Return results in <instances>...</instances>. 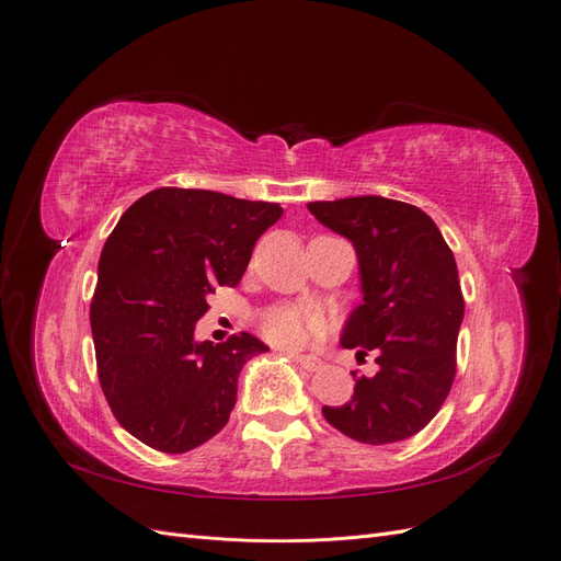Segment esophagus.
I'll list each match as a JSON object with an SVG mask.
<instances>
[{"label": "esophagus", "mask_w": 561, "mask_h": 561, "mask_svg": "<svg viewBox=\"0 0 561 561\" xmlns=\"http://www.w3.org/2000/svg\"><path fill=\"white\" fill-rule=\"evenodd\" d=\"M285 353L290 355L293 360H297L301 367H307V369H311V371L322 365V360L316 358V355H304V353H297V351H285Z\"/></svg>", "instance_id": "34e87169"}]
</instances>
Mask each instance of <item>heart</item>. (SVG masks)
Masks as SVG:
<instances>
[{"label":"heart","instance_id":"b5f03b06","mask_svg":"<svg viewBox=\"0 0 561 561\" xmlns=\"http://www.w3.org/2000/svg\"><path fill=\"white\" fill-rule=\"evenodd\" d=\"M260 332L274 346L301 348L320 334V320L297 307H278L260 318Z\"/></svg>","mask_w":561,"mask_h":561}]
</instances>
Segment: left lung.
<instances>
[{"label": "left lung", "instance_id": "8db88e82", "mask_svg": "<svg viewBox=\"0 0 561 561\" xmlns=\"http://www.w3.org/2000/svg\"><path fill=\"white\" fill-rule=\"evenodd\" d=\"M320 225L358 254L363 304L348 316L342 346L375 351V375L355 379L353 398L322 407L330 426L365 445H390L428 426L456 375L463 295L454 252L433 219L383 196L316 201Z\"/></svg>", "mask_w": 561, "mask_h": 561}]
</instances>
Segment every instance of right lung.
I'll return each mask as SVG.
<instances>
[{"instance_id": "right-lung-1", "label": "right lung", "mask_w": 561, "mask_h": 561, "mask_svg": "<svg viewBox=\"0 0 561 561\" xmlns=\"http://www.w3.org/2000/svg\"><path fill=\"white\" fill-rule=\"evenodd\" d=\"M278 203L161 186L118 219L98 262L91 332L116 421L151 449L184 454L227 426L257 336L196 342L215 285H239Z\"/></svg>"}]
</instances>
